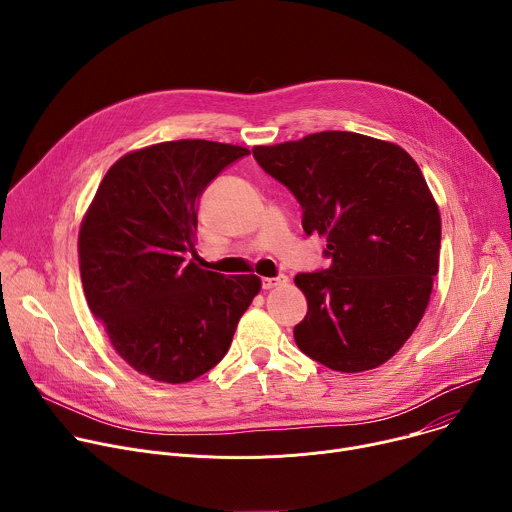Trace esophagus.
<instances>
[{
  "mask_svg": "<svg viewBox=\"0 0 512 512\" xmlns=\"http://www.w3.org/2000/svg\"><path fill=\"white\" fill-rule=\"evenodd\" d=\"M285 283H287L285 277H265V279H261V287H263V289L279 287V285H285Z\"/></svg>",
  "mask_w": 512,
  "mask_h": 512,
  "instance_id": "34e87169",
  "label": "esophagus"
}]
</instances>
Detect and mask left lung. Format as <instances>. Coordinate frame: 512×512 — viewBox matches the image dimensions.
Instances as JSON below:
<instances>
[{"label": "left lung", "mask_w": 512, "mask_h": 512, "mask_svg": "<svg viewBox=\"0 0 512 512\" xmlns=\"http://www.w3.org/2000/svg\"><path fill=\"white\" fill-rule=\"evenodd\" d=\"M257 164L300 202L306 235H324L328 269L298 273L308 300L298 348L324 367L360 373L413 334L440 267V210L399 145L350 131L253 148Z\"/></svg>", "instance_id": "1"}]
</instances>
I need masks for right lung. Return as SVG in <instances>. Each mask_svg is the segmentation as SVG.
<instances>
[{
  "label": "right lung",
  "mask_w": 512,
  "mask_h": 512,
  "mask_svg": "<svg viewBox=\"0 0 512 512\" xmlns=\"http://www.w3.org/2000/svg\"><path fill=\"white\" fill-rule=\"evenodd\" d=\"M247 148L204 139L150 145L105 174L79 233L87 304L137 373L188 383L227 354L257 275L200 269L198 200Z\"/></svg>",
  "instance_id": "right-lung-1"
}]
</instances>
